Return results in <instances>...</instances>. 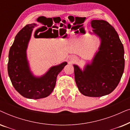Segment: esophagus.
<instances>
[{
  "label": "esophagus",
  "mask_w": 130,
  "mask_h": 130,
  "mask_svg": "<svg viewBox=\"0 0 130 130\" xmlns=\"http://www.w3.org/2000/svg\"><path fill=\"white\" fill-rule=\"evenodd\" d=\"M69 59L71 62H74V61H75L76 60H77V57L74 56H70L69 57Z\"/></svg>",
  "instance_id": "34e87169"
}]
</instances>
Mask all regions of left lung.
Wrapping results in <instances>:
<instances>
[{"label":"left lung","instance_id":"obj_1","mask_svg":"<svg viewBox=\"0 0 130 130\" xmlns=\"http://www.w3.org/2000/svg\"><path fill=\"white\" fill-rule=\"evenodd\" d=\"M93 33L101 39L99 50L90 64L82 70L74 64V79L83 95L101 97L111 93L118 86L125 65L124 50L114 28L104 20H92Z\"/></svg>","mask_w":130,"mask_h":130}]
</instances>
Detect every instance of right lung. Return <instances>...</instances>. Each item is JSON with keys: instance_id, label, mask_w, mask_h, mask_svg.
Listing matches in <instances>:
<instances>
[{"instance_id": "1", "label": "right lung", "mask_w": 130, "mask_h": 130, "mask_svg": "<svg viewBox=\"0 0 130 130\" xmlns=\"http://www.w3.org/2000/svg\"><path fill=\"white\" fill-rule=\"evenodd\" d=\"M37 26L34 23L28 24L17 34L9 53L8 64L9 76L15 90L22 96L34 99L44 98L50 95L56 86L57 75L67 64L65 61L51 67L41 77L33 75L27 60L26 49L32 30ZM41 37H49L42 35Z\"/></svg>"}]
</instances>
